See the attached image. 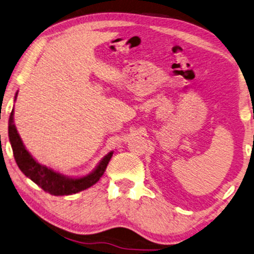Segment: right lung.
Here are the masks:
<instances>
[{
	"label": "right lung",
	"instance_id": "1",
	"mask_svg": "<svg viewBox=\"0 0 254 254\" xmlns=\"http://www.w3.org/2000/svg\"><path fill=\"white\" fill-rule=\"evenodd\" d=\"M18 94V93H17ZM15 94V97H17ZM9 138L11 146H12L14 160L26 177L32 179V181L45 190L52 195H71L76 194L80 190L88 189L97 183V181L102 177L114 152H109L105 157L101 160L93 173L87 176L81 178H70L50 169L46 166H43L35 160L26 147L19 136L17 128L13 124V110L11 112L9 120Z\"/></svg>",
	"mask_w": 254,
	"mask_h": 254
}]
</instances>
